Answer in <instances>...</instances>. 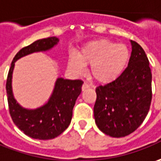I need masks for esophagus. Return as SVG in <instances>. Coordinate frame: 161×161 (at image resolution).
<instances>
[{"instance_id":"34e87169","label":"esophagus","mask_w":161,"mask_h":161,"mask_svg":"<svg viewBox=\"0 0 161 161\" xmlns=\"http://www.w3.org/2000/svg\"><path fill=\"white\" fill-rule=\"evenodd\" d=\"M89 87H90V86H89L87 83H84V84H83V86H82V90L84 91V90H86V89L89 88Z\"/></svg>"}]
</instances>
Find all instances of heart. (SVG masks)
<instances>
[{"instance_id": "obj_1", "label": "heart", "mask_w": 161, "mask_h": 161, "mask_svg": "<svg viewBox=\"0 0 161 161\" xmlns=\"http://www.w3.org/2000/svg\"><path fill=\"white\" fill-rule=\"evenodd\" d=\"M129 60V51L122 43L107 39H98L86 43L77 53L69 58V68L81 74L84 66L90 65L89 73L99 83L116 80L125 69Z\"/></svg>"}]
</instances>
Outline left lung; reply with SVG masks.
I'll list each match as a JSON object with an SVG mask.
<instances>
[{"mask_svg": "<svg viewBox=\"0 0 161 161\" xmlns=\"http://www.w3.org/2000/svg\"><path fill=\"white\" fill-rule=\"evenodd\" d=\"M128 66L116 80L96 88L94 119L98 128L111 137H124L141 125L149 112L152 72L145 52L131 41Z\"/></svg>", "mask_w": 161, "mask_h": 161, "instance_id": "8db88e82", "label": "left lung"}]
</instances>
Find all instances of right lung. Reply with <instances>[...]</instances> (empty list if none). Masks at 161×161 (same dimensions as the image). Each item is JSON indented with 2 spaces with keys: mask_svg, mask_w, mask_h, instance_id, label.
I'll use <instances>...</instances> for the list:
<instances>
[{
  "mask_svg": "<svg viewBox=\"0 0 161 161\" xmlns=\"http://www.w3.org/2000/svg\"><path fill=\"white\" fill-rule=\"evenodd\" d=\"M58 39L55 36L40 39L22 48L16 54L8 70L6 91L8 110L14 124L25 135L34 139L50 140L62 134L69 125L75 101L81 93L82 80L58 78L53 94L46 104L36 109L22 108L14 99L11 79L16 60L30 53L45 52L56 45Z\"/></svg>",
  "mask_w": 161,
  "mask_h": 161,
  "instance_id": "add662e5",
  "label": "right lung"
}]
</instances>
